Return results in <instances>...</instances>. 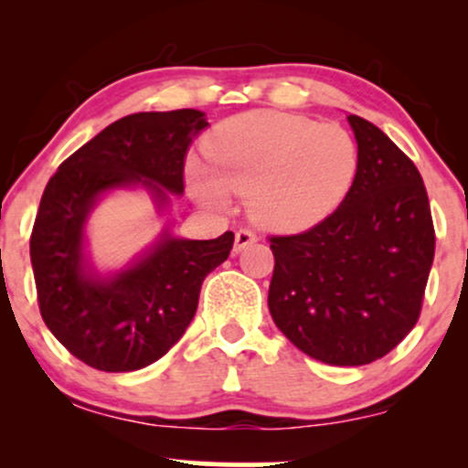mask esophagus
Wrapping results in <instances>:
<instances>
[{
  "label": "esophagus",
  "instance_id": "34e87169",
  "mask_svg": "<svg viewBox=\"0 0 468 468\" xmlns=\"http://www.w3.org/2000/svg\"><path fill=\"white\" fill-rule=\"evenodd\" d=\"M252 241H257V235L252 233L250 229H239L238 233H235V252L244 250L246 246H250Z\"/></svg>",
  "mask_w": 468,
  "mask_h": 468
}]
</instances>
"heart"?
I'll use <instances>...</instances> for the list:
<instances>
[{"mask_svg":"<svg viewBox=\"0 0 468 468\" xmlns=\"http://www.w3.org/2000/svg\"><path fill=\"white\" fill-rule=\"evenodd\" d=\"M208 174L191 166L189 186L204 204L227 193L249 197L257 224L299 230L335 211L358 169L352 133L336 122L250 112L229 118L204 143Z\"/></svg>","mask_w":468,"mask_h":468,"instance_id":"obj_1","label":"heart"}]
</instances>
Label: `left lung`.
Returning <instances> with one entry per match:
<instances>
[{"mask_svg": "<svg viewBox=\"0 0 468 468\" xmlns=\"http://www.w3.org/2000/svg\"><path fill=\"white\" fill-rule=\"evenodd\" d=\"M350 191L313 229L271 235L268 308L303 354L327 365H367L413 330L436 252L420 171L361 116Z\"/></svg>", "mask_w": 468, "mask_h": 468, "instance_id": "8db88e82", "label": "left lung"}]
</instances>
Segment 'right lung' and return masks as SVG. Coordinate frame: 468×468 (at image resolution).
<instances>
[{"instance_id":"1","label":"right lung","mask_w":468,"mask_h":468,"mask_svg":"<svg viewBox=\"0 0 468 468\" xmlns=\"http://www.w3.org/2000/svg\"><path fill=\"white\" fill-rule=\"evenodd\" d=\"M208 122L197 110L141 112L107 125L48 180L30 235L37 302L66 350L101 372H133L163 358L197 310L204 277L227 261L235 235H165L136 266L94 279L83 227L101 193L141 182L166 200L185 191V155Z\"/></svg>"}]
</instances>
